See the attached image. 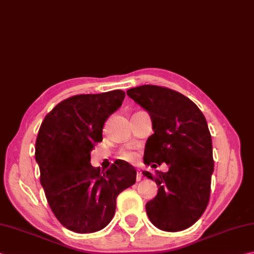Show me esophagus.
Segmentation results:
<instances>
[{
  "label": "esophagus",
  "instance_id": "obj_1",
  "mask_svg": "<svg viewBox=\"0 0 254 254\" xmlns=\"http://www.w3.org/2000/svg\"><path fill=\"white\" fill-rule=\"evenodd\" d=\"M142 180V172L140 170L136 171V181L140 182Z\"/></svg>",
  "mask_w": 254,
  "mask_h": 254
}]
</instances>
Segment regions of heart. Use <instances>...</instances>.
I'll use <instances>...</instances> for the list:
<instances>
[{"label":"heart","instance_id":"obj_1","mask_svg":"<svg viewBox=\"0 0 254 254\" xmlns=\"http://www.w3.org/2000/svg\"><path fill=\"white\" fill-rule=\"evenodd\" d=\"M122 158L126 161L128 162H132L134 161V158H135V154L132 153V152H123L122 153Z\"/></svg>","mask_w":254,"mask_h":254}]
</instances>
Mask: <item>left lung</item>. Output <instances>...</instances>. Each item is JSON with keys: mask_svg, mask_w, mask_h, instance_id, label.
<instances>
[{"mask_svg": "<svg viewBox=\"0 0 254 254\" xmlns=\"http://www.w3.org/2000/svg\"><path fill=\"white\" fill-rule=\"evenodd\" d=\"M127 96L150 114L154 133L147 138L144 164L166 163L168 172L143 175L158 191L146 203L148 219L163 231H182L206 210L213 173L212 142L206 118L190 99L171 89L145 84Z\"/></svg>", "mask_w": 254, "mask_h": 254, "instance_id": "left-lung-1", "label": "left lung"}]
</instances>
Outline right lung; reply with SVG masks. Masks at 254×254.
<instances>
[{
  "instance_id": "1",
  "label": "right lung",
  "mask_w": 254,
  "mask_h": 254,
  "mask_svg": "<svg viewBox=\"0 0 254 254\" xmlns=\"http://www.w3.org/2000/svg\"><path fill=\"white\" fill-rule=\"evenodd\" d=\"M124 97V91L113 90L68 98L45 117L38 131L35 158L45 195L59 222L73 232L107 227L118 195L136 181L135 168L126 161H116L103 174L90 164L104 123Z\"/></svg>"
}]
</instances>
